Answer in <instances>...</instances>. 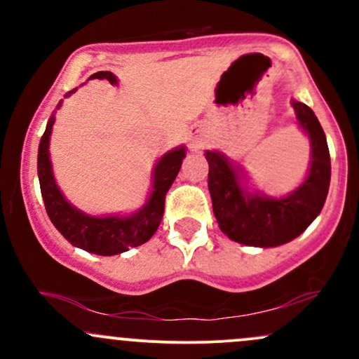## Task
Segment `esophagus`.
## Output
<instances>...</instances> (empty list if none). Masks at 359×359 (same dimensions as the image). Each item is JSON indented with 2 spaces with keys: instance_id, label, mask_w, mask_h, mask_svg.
Returning <instances> with one entry per match:
<instances>
[{
  "instance_id": "34e87169",
  "label": "esophagus",
  "mask_w": 359,
  "mask_h": 359,
  "mask_svg": "<svg viewBox=\"0 0 359 359\" xmlns=\"http://www.w3.org/2000/svg\"><path fill=\"white\" fill-rule=\"evenodd\" d=\"M196 133H197V131H196ZM196 133H192V137H191V143H192V147H201L199 137H197Z\"/></svg>"
}]
</instances>
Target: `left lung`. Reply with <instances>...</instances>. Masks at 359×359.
I'll return each instance as SVG.
<instances>
[{"label":"left lung","mask_w":359,"mask_h":359,"mask_svg":"<svg viewBox=\"0 0 359 359\" xmlns=\"http://www.w3.org/2000/svg\"><path fill=\"white\" fill-rule=\"evenodd\" d=\"M300 128L311 140L307 179L285 197L251 194L241 185V168L219 151H205L208 187L221 231L243 245L270 248L292 241L319 216L331 182V156L319 119L307 104L292 101Z\"/></svg>","instance_id":"obj_1"}]
</instances>
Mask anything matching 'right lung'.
<instances>
[{
    "instance_id": "1",
    "label": "right lung",
    "mask_w": 359,
    "mask_h": 359,
    "mask_svg": "<svg viewBox=\"0 0 359 359\" xmlns=\"http://www.w3.org/2000/svg\"><path fill=\"white\" fill-rule=\"evenodd\" d=\"M90 79H108L111 84H118L116 76L108 71L93 74ZM74 90L69 94H72ZM53 121H55V118L50 116L43 137L40 140L39 162H36L40 191H42L45 209H47L52 224L59 229V233L71 245L89 251V253L102 255V257L123 253V251L147 243L154 236L158 229L160 221H162L163 209H165V194L179 174L185 156V148L179 147L175 150L167 151L156 162L154 168L151 194L140 211L125 217L89 216V214H84L65 201V197L57 187L55 179H53L50 154H48V142H50Z\"/></svg>"
}]
</instances>
